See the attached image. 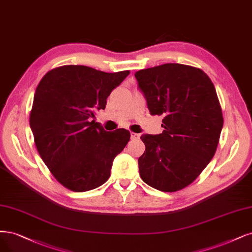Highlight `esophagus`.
Wrapping results in <instances>:
<instances>
[{
  "label": "esophagus",
  "instance_id": "esophagus-1",
  "mask_svg": "<svg viewBox=\"0 0 252 252\" xmlns=\"http://www.w3.org/2000/svg\"><path fill=\"white\" fill-rule=\"evenodd\" d=\"M130 136H131L132 140H135V138H138V137H140V135H138L137 133H134V132H131V133H130Z\"/></svg>",
  "mask_w": 252,
  "mask_h": 252
}]
</instances>
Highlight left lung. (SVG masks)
Instances as JSON below:
<instances>
[{
  "mask_svg": "<svg viewBox=\"0 0 252 252\" xmlns=\"http://www.w3.org/2000/svg\"><path fill=\"white\" fill-rule=\"evenodd\" d=\"M151 115L162 116L160 134H143L141 178L176 192L200 175L215 155L223 127L216 89L200 68L166 63L134 74Z\"/></svg>",
  "mask_w": 252,
  "mask_h": 252,
  "instance_id": "obj_1",
  "label": "left lung"
}]
</instances>
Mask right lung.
<instances>
[{"label": "right lung", "instance_id": "add662e5", "mask_svg": "<svg viewBox=\"0 0 252 252\" xmlns=\"http://www.w3.org/2000/svg\"><path fill=\"white\" fill-rule=\"evenodd\" d=\"M128 75L63 65L48 72L37 85L30 114L34 142L43 162L66 189L86 192L109 178L112 161L130 132L123 128L106 131L92 119Z\"/></svg>", "mask_w": 252, "mask_h": 252}]
</instances>
